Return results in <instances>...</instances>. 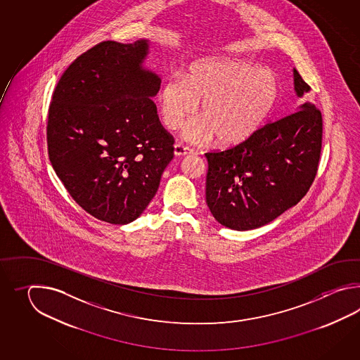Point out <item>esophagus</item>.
Listing matches in <instances>:
<instances>
[{
  "instance_id": "esophagus-1",
  "label": "esophagus",
  "mask_w": 360,
  "mask_h": 360,
  "mask_svg": "<svg viewBox=\"0 0 360 360\" xmlns=\"http://www.w3.org/2000/svg\"><path fill=\"white\" fill-rule=\"evenodd\" d=\"M174 148H175V149H174V154H175L176 157H183V155L193 154V149H191L189 146H183V144H175Z\"/></svg>"
}]
</instances>
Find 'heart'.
<instances>
[{"label":"heart","instance_id":"1","mask_svg":"<svg viewBox=\"0 0 360 360\" xmlns=\"http://www.w3.org/2000/svg\"><path fill=\"white\" fill-rule=\"evenodd\" d=\"M279 98L281 81L274 72L228 58L194 61L184 78H169L158 92L167 129L181 127L202 101L203 117L185 126L183 138L206 144L217 136L226 146L242 144L260 130Z\"/></svg>","mask_w":360,"mask_h":360}]
</instances>
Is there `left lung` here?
<instances>
[{
	"instance_id": "left-lung-1",
	"label": "left lung",
	"mask_w": 360,
	"mask_h": 360,
	"mask_svg": "<svg viewBox=\"0 0 360 360\" xmlns=\"http://www.w3.org/2000/svg\"><path fill=\"white\" fill-rule=\"evenodd\" d=\"M293 84L299 98L310 91L296 69ZM321 135V110L306 101L245 143L206 153V202L214 219L229 229H256L297 205L316 175Z\"/></svg>"
}]
</instances>
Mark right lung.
I'll return each mask as SVG.
<instances>
[{
	"label": "right lung",
	"instance_id": "add662e5",
	"mask_svg": "<svg viewBox=\"0 0 360 360\" xmlns=\"http://www.w3.org/2000/svg\"><path fill=\"white\" fill-rule=\"evenodd\" d=\"M149 39L104 41L79 55L55 87L49 158L72 198L101 221L144 212L174 158V139L152 98L161 78L144 68Z\"/></svg>",
	"mask_w": 360,
	"mask_h": 360
}]
</instances>
